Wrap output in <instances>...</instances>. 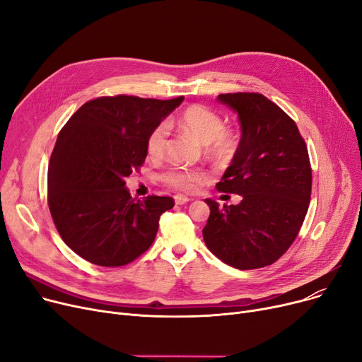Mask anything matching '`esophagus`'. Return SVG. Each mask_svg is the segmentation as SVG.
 Here are the masks:
<instances>
[{"mask_svg": "<svg viewBox=\"0 0 362 362\" xmlns=\"http://www.w3.org/2000/svg\"><path fill=\"white\" fill-rule=\"evenodd\" d=\"M189 201H191V198H187V197H185V195H176V197H175L176 205H183V204H186V202H189Z\"/></svg>", "mask_w": 362, "mask_h": 362, "instance_id": "esophagus-1", "label": "esophagus"}]
</instances>
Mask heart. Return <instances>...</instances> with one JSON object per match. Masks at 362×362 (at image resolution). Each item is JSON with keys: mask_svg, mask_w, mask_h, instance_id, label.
<instances>
[{"mask_svg": "<svg viewBox=\"0 0 362 362\" xmlns=\"http://www.w3.org/2000/svg\"><path fill=\"white\" fill-rule=\"evenodd\" d=\"M179 127L205 145V154L217 161L230 160L239 145L235 132L224 127V120L214 110L195 104L182 111L177 119ZM168 145V124L160 123L152 129L146 141L148 154L152 158L164 157ZM208 179L202 168L170 167L161 175V180L183 192H195Z\"/></svg>", "mask_w": 362, "mask_h": 362, "instance_id": "1", "label": "heart"}]
</instances>
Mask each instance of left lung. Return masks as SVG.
<instances>
[{
    "label": "left lung",
    "instance_id": "8db88e82",
    "mask_svg": "<svg viewBox=\"0 0 362 362\" xmlns=\"http://www.w3.org/2000/svg\"><path fill=\"white\" fill-rule=\"evenodd\" d=\"M238 112L240 142L216 185L240 202L205 199L210 217L202 229L206 248L230 267L254 270L276 262L296 239L311 198V164L296 123L261 93H221ZM227 197V195H223Z\"/></svg>",
    "mask_w": 362,
    "mask_h": 362
}]
</instances>
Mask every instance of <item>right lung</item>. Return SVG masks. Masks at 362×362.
<instances>
[{
  "label": "right lung",
  "mask_w": 362,
  "mask_h": 362,
  "mask_svg": "<svg viewBox=\"0 0 362 362\" xmlns=\"http://www.w3.org/2000/svg\"><path fill=\"white\" fill-rule=\"evenodd\" d=\"M185 98L101 97L83 104L59 133L48 165V205L71 251L120 267L154 242L171 197H130L126 177L148 154L149 133Z\"/></svg>",
  "instance_id": "right-lung-1"
}]
</instances>
